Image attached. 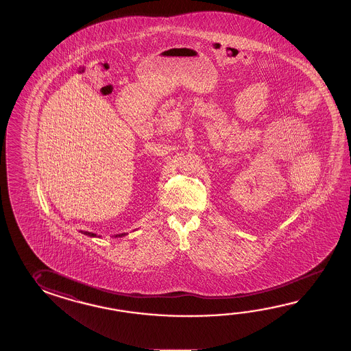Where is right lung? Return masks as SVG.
<instances>
[{"label": "right lung", "instance_id": "obj_1", "mask_svg": "<svg viewBox=\"0 0 351 351\" xmlns=\"http://www.w3.org/2000/svg\"><path fill=\"white\" fill-rule=\"evenodd\" d=\"M81 234H84V235H86V237H97V235H96V234H93V232H88V231H81ZM125 235H126V234H125V232H123V234H119V235H114V237H125Z\"/></svg>", "mask_w": 351, "mask_h": 351}]
</instances>
